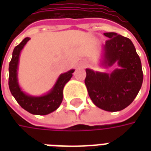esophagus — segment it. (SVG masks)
<instances>
[{
  "mask_svg": "<svg viewBox=\"0 0 151 151\" xmlns=\"http://www.w3.org/2000/svg\"><path fill=\"white\" fill-rule=\"evenodd\" d=\"M81 66H82V67H85V63H82V64H81Z\"/></svg>",
  "mask_w": 151,
  "mask_h": 151,
  "instance_id": "34e87169",
  "label": "esophagus"
}]
</instances>
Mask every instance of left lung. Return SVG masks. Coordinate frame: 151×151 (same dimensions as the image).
<instances>
[{
  "label": "left lung",
  "mask_w": 151,
  "mask_h": 151,
  "mask_svg": "<svg viewBox=\"0 0 151 151\" xmlns=\"http://www.w3.org/2000/svg\"><path fill=\"white\" fill-rule=\"evenodd\" d=\"M109 39L104 46L102 65L119 69L111 73L86 69L85 84L90 98L98 108L108 111L123 110L134 100L142 87V63L129 38L114 32L104 33Z\"/></svg>",
  "instance_id": "8db88e82"
}]
</instances>
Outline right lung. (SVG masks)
Instances as JSON below:
<instances>
[{
  "mask_svg": "<svg viewBox=\"0 0 151 151\" xmlns=\"http://www.w3.org/2000/svg\"><path fill=\"white\" fill-rule=\"evenodd\" d=\"M29 40L30 38H25L13 51L9 66V87L16 101L26 111L34 115H47L59 108L63 100L64 86L72 78L74 69L60 74L52 89L46 95L42 96L27 95L18 85V67L21 51Z\"/></svg>",
  "mask_w": 151,
  "mask_h": 151,
  "instance_id": "right-lung-1",
  "label": "right lung"
}]
</instances>
